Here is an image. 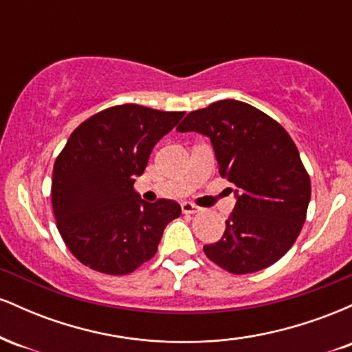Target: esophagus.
<instances>
[{
  "instance_id": "esophagus-1",
  "label": "esophagus",
  "mask_w": 352,
  "mask_h": 352,
  "mask_svg": "<svg viewBox=\"0 0 352 352\" xmlns=\"http://www.w3.org/2000/svg\"><path fill=\"white\" fill-rule=\"evenodd\" d=\"M182 212L188 213V215H193V213H200L201 208L197 207V205L190 204V201H184V204H182Z\"/></svg>"
}]
</instances>
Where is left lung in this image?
I'll return each instance as SVG.
<instances>
[{"instance_id": "obj_1", "label": "left lung", "mask_w": 352, "mask_h": 352, "mask_svg": "<svg viewBox=\"0 0 352 352\" xmlns=\"http://www.w3.org/2000/svg\"><path fill=\"white\" fill-rule=\"evenodd\" d=\"M177 131L208 137L220 175L235 185L223 236L205 245V254L235 274L276 263L300 235L311 199L309 177L288 132L233 99L190 112Z\"/></svg>"}]
</instances>
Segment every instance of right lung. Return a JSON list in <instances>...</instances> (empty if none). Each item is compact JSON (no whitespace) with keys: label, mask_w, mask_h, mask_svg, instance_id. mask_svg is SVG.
Segmentation results:
<instances>
[{"label":"right lung","mask_w":352,"mask_h":352,"mask_svg":"<svg viewBox=\"0 0 352 352\" xmlns=\"http://www.w3.org/2000/svg\"><path fill=\"white\" fill-rule=\"evenodd\" d=\"M182 117L124 104L89 117L72 132L56 159L51 199L60 236L80 263L127 274L155 254L182 208L175 200H142L134 182Z\"/></svg>","instance_id":"1"}]
</instances>
